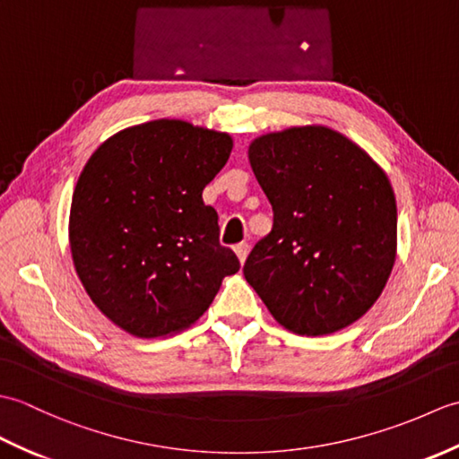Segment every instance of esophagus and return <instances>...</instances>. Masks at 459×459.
<instances>
[{
    "label": "esophagus",
    "mask_w": 459,
    "mask_h": 459,
    "mask_svg": "<svg viewBox=\"0 0 459 459\" xmlns=\"http://www.w3.org/2000/svg\"><path fill=\"white\" fill-rule=\"evenodd\" d=\"M248 250H250V247L247 245V242H242V245H237V247H235V255H237L240 264H245V260H247V256H248Z\"/></svg>",
    "instance_id": "obj_1"
}]
</instances>
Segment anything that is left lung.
Instances as JSON below:
<instances>
[{
	"label": "left lung",
	"instance_id": "1",
	"mask_svg": "<svg viewBox=\"0 0 459 459\" xmlns=\"http://www.w3.org/2000/svg\"><path fill=\"white\" fill-rule=\"evenodd\" d=\"M274 211L245 278L281 327L317 337L355 324L396 260V199L370 155L327 126L270 132L248 145Z\"/></svg>",
	"mask_w": 459,
	"mask_h": 459
}]
</instances>
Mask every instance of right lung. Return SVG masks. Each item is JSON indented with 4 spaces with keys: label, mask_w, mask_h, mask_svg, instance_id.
<instances>
[{
    "label": "right lung",
    "mask_w": 459,
    "mask_h": 459,
    "mask_svg": "<svg viewBox=\"0 0 459 459\" xmlns=\"http://www.w3.org/2000/svg\"><path fill=\"white\" fill-rule=\"evenodd\" d=\"M232 138L185 120L132 126L99 145L73 193L68 242L94 306L134 337L179 333L212 304L235 252L203 189Z\"/></svg>",
    "instance_id": "1"
}]
</instances>
